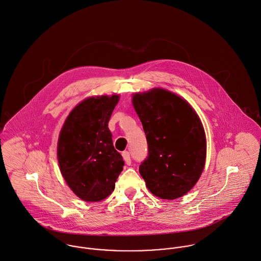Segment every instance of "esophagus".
<instances>
[{
	"instance_id": "esophagus-1",
	"label": "esophagus",
	"mask_w": 261,
	"mask_h": 261,
	"mask_svg": "<svg viewBox=\"0 0 261 261\" xmlns=\"http://www.w3.org/2000/svg\"><path fill=\"white\" fill-rule=\"evenodd\" d=\"M122 156L124 158V161L126 162L127 165H130L131 164V157H130V153L128 151H124L122 153Z\"/></svg>"
}]
</instances>
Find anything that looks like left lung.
<instances>
[{
    "label": "left lung",
    "mask_w": 261,
    "mask_h": 261,
    "mask_svg": "<svg viewBox=\"0 0 261 261\" xmlns=\"http://www.w3.org/2000/svg\"><path fill=\"white\" fill-rule=\"evenodd\" d=\"M143 126L148 155L139 172L160 199L186 195L198 181L206 161V136L200 118L188 102L163 89L133 96Z\"/></svg>",
    "instance_id": "obj_1"
}]
</instances>
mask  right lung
<instances>
[{"label":"right lung","mask_w":261,"mask_h":261,"mask_svg":"<svg viewBox=\"0 0 261 261\" xmlns=\"http://www.w3.org/2000/svg\"><path fill=\"white\" fill-rule=\"evenodd\" d=\"M119 96L89 98L66 118L59 134L57 157L68 187L82 200H104L115 189L123 169L108 123Z\"/></svg>","instance_id":"add662e5"}]
</instances>
